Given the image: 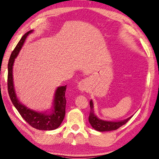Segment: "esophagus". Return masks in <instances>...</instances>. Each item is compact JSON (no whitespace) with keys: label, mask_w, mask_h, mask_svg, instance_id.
Instances as JSON below:
<instances>
[{"label":"esophagus","mask_w":159,"mask_h":159,"mask_svg":"<svg viewBox=\"0 0 159 159\" xmlns=\"http://www.w3.org/2000/svg\"><path fill=\"white\" fill-rule=\"evenodd\" d=\"M78 88H79L80 91H85L88 88V81L87 80H82L81 81H80L78 84Z\"/></svg>","instance_id":"34e87169"}]
</instances>
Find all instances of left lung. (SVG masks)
Returning <instances> with one entry per match:
<instances>
[{
	"label": "left lung",
	"instance_id": "8db88e82",
	"mask_svg": "<svg viewBox=\"0 0 159 159\" xmlns=\"http://www.w3.org/2000/svg\"><path fill=\"white\" fill-rule=\"evenodd\" d=\"M89 106H90L91 111L89 112V122L92 128L97 130L98 131L103 132V131H113V130H116L120 126L125 125V124L128 122V121L131 119L132 116L129 117L126 119L121 121H107V120H103L99 119L97 117L96 115L94 112V103L92 100L91 99L89 102Z\"/></svg>",
	"mask_w": 159,
	"mask_h": 159
}]
</instances>
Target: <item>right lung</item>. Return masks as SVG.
Returning <instances> with one entry per match:
<instances>
[{"label":"right lung","instance_id":"right-lung-1","mask_svg":"<svg viewBox=\"0 0 159 159\" xmlns=\"http://www.w3.org/2000/svg\"><path fill=\"white\" fill-rule=\"evenodd\" d=\"M33 32V30L27 32L21 37L15 48L11 53L8 62L7 75V89L10 98L14 107L19 111L21 117L33 126V128L42 131H50L58 128L61 125L65 115L66 99L65 92L67 85L57 87L54 94V99L52 103V107L48 111L39 112L34 111L24 104L18 99L14 89L13 81V65L16 57L21 51L27 37Z\"/></svg>","mask_w":159,"mask_h":159}]
</instances>
